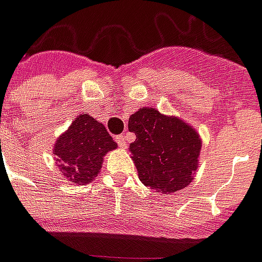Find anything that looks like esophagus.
Segmentation results:
<instances>
[{
    "mask_svg": "<svg viewBox=\"0 0 262 262\" xmlns=\"http://www.w3.org/2000/svg\"><path fill=\"white\" fill-rule=\"evenodd\" d=\"M116 143L119 144L120 148L127 147V142H126V137L123 136V135H120V136H116Z\"/></svg>",
    "mask_w": 262,
    "mask_h": 262,
    "instance_id": "obj_1",
    "label": "esophagus"
}]
</instances>
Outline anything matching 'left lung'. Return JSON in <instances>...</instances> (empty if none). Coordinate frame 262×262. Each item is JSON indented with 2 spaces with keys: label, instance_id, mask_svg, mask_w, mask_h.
<instances>
[{
  "label": "left lung",
  "instance_id": "1",
  "mask_svg": "<svg viewBox=\"0 0 262 262\" xmlns=\"http://www.w3.org/2000/svg\"><path fill=\"white\" fill-rule=\"evenodd\" d=\"M136 135L129 150L140 181L159 192H177L192 182L202 147L192 126L154 108H140L129 118Z\"/></svg>",
  "mask_w": 262,
  "mask_h": 262
}]
</instances>
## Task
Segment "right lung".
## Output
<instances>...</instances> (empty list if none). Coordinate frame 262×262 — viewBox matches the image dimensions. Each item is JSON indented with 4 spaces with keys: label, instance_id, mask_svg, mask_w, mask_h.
<instances>
[{
    "label": "right lung",
    "instance_id": "add662e5",
    "mask_svg": "<svg viewBox=\"0 0 262 262\" xmlns=\"http://www.w3.org/2000/svg\"><path fill=\"white\" fill-rule=\"evenodd\" d=\"M116 146L102 123L82 114L57 137L53 156L63 176L73 184L82 185L94 181L101 171L103 156Z\"/></svg>",
    "mask_w": 262,
    "mask_h": 262
}]
</instances>
